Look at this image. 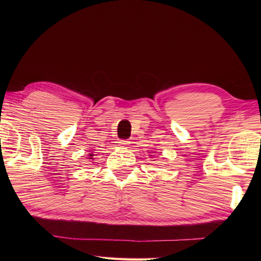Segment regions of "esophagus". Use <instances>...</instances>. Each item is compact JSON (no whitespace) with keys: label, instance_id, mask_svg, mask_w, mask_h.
<instances>
[{"label":"esophagus","instance_id":"obj_1","mask_svg":"<svg viewBox=\"0 0 261 261\" xmlns=\"http://www.w3.org/2000/svg\"><path fill=\"white\" fill-rule=\"evenodd\" d=\"M119 143H120L121 147L127 148V147H129V145H130V141H127V140H121Z\"/></svg>","mask_w":261,"mask_h":261}]
</instances>
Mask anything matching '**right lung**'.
Returning <instances> with one entry per match:
<instances>
[{"mask_svg":"<svg viewBox=\"0 0 261 261\" xmlns=\"http://www.w3.org/2000/svg\"><path fill=\"white\" fill-rule=\"evenodd\" d=\"M88 156H90V157H87L88 159H91V160H94V157H93V156H94V154H93V153H91V154H88Z\"/></svg>","mask_w":261,"mask_h":261,"instance_id":"right-lung-1","label":"right lung"}]
</instances>
